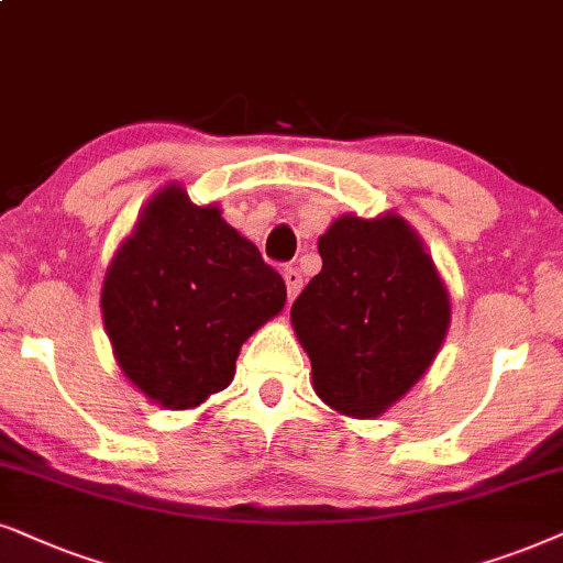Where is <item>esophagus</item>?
<instances>
[{"instance_id": "obj_1", "label": "esophagus", "mask_w": 563, "mask_h": 563, "mask_svg": "<svg viewBox=\"0 0 563 563\" xmlns=\"http://www.w3.org/2000/svg\"><path fill=\"white\" fill-rule=\"evenodd\" d=\"M283 280H286L288 298H296V296H298V290H301V286H303L301 273H298L296 267H286V269H283Z\"/></svg>"}]
</instances>
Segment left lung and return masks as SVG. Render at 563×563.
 <instances>
[{"mask_svg": "<svg viewBox=\"0 0 563 563\" xmlns=\"http://www.w3.org/2000/svg\"><path fill=\"white\" fill-rule=\"evenodd\" d=\"M322 273L290 306L314 389L334 410L374 418L431 366L450 298L410 225L343 216L319 239Z\"/></svg>", "mask_w": 563, "mask_h": 563, "instance_id": "8db88e82", "label": "left lung"}]
</instances>
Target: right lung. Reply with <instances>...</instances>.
I'll use <instances>...</instances> for the list:
<instances>
[{"label":"right lung","instance_id":"obj_1","mask_svg":"<svg viewBox=\"0 0 563 563\" xmlns=\"http://www.w3.org/2000/svg\"><path fill=\"white\" fill-rule=\"evenodd\" d=\"M286 303V283L218 208L166 187L113 257L101 309L124 374L163 408L225 389L241 343Z\"/></svg>","mask_w":563,"mask_h":563}]
</instances>
